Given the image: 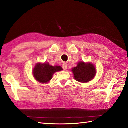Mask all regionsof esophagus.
<instances>
[{
	"label": "esophagus",
	"instance_id": "obj_1",
	"mask_svg": "<svg viewBox=\"0 0 128 128\" xmlns=\"http://www.w3.org/2000/svg\"><path fill=\"white\" fill-rule=\"evenodd\" d=\"M62 69H63L64 70H66L67 69V67H68L66 63V62H64V63L62 65Z\"/></svg>",
	"mask_w": 128,
	"mask_h": 128
}]
</instances>
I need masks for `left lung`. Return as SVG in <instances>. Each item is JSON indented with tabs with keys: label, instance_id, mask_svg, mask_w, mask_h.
<instances>
[{
	"label": "left lung",
	"instance_id": "8db88e82",
	"mask_svg": "<svg viewBox=\"0 0 128 128\" xmlns=\"http://www.w3.org/2000/svg\"><path fill=\"white\" fill-rule=\"evenodd\" d=\"M72 72L75 79L80 82H88L93 79L96 74V68L91 62H78L77 66L73 68Z\"/></svg>",
	"mask_w": 128,
	"mask_h": 128
}]
</instances>
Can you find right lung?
Here are the masks:
<instances>
[{
	"label": "right lung",
	"instance_id": "right-lung-1",
	"mask_svg": "<svg viewBox=\"0 0 128 128\" xmlns=\"http://www.w3.org/2000/svg\"><path fill=\"white\" fill-rule=\"evenodd\" d=\"M62 70L60 66H52L48 62L36 64L33 70V75L37 81L42 84L48 82L52 78L53 74L56 72Z\"/></svg>",
	"mask_w": 128,
	"mask_h": 128
}]
</instances>
